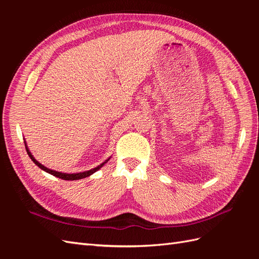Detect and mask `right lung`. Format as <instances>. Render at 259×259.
Here are the masks:
<instances>
[{
    "mask_svg": "<svg viewBox=\"0 0 259 259\" xmlns=\"http://www.w3.org/2000/svg\"><path fill=\"white\" fill-rule=\"evenodd\" d=\"M25 146H26V150H27L28 155L30 156V159L34 162V164H36V165H37L38 167H40L41 169L45 170L46 173H49V174H51V175H53V176H56V177L61 178V179H64V180H77V179H82V178H85V177H89V176H91L92 174L95 173V171H97L100 167H103V165H105V164H106L109 160H110V158H109V159L106 160L104 163H101L100 165H98L97 167L93 168V169H90V170H85V171H83V173H74V174L60 173V171L53 170V169H50V168H48V167H45L44 165H42V164H41L40 162H37V161L34 159V156H33L32 154H31V152L29 151V149H28V147H27L26 142H25Z\"/></svg>",
    "mask_w": 259,
    "mask_h": 259,
    "instance_id": "1",
    "label": "right lung"
}]
</instances>
